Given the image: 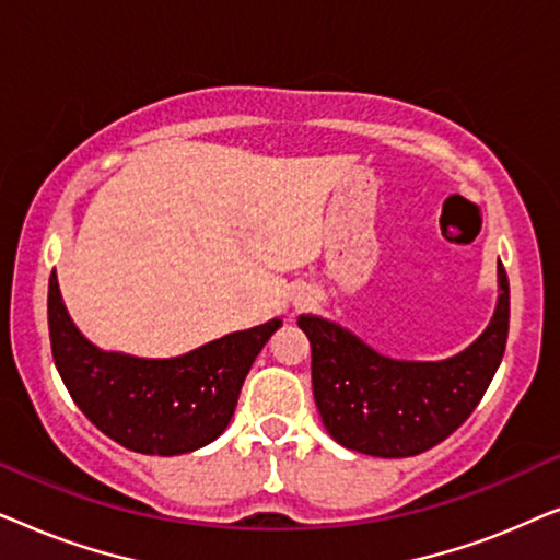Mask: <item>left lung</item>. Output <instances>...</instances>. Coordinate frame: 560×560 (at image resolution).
Returning a JSON list of instances; mask_svg holds the SVG:
<instances>
[{"label": "left lung", "instance_id": "8db88e82", "mask_svg": "<svg viewBox=\"0 0 560 560\" xmlns=\"http://www.w3.org/2000/svg\"><path fill=\"white\" fill-rule=\"evenodd\" d=\"M500 290L487 331L443 362H397L331 320L298 318L311 341L313 397L334 441L382 458L418 456L446 441L485 397L504 357L510 282L502 262Z\"/></svg>", "mask_w": 560, "mask_h": 560}]
</instances>
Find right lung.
I'll return each instance as SVG.
<instances>
[{
	"mask_svg": "<svg viewBox=\"0 0 560 560\" xmlns=\"http://www.w3.org/2000/svg\"><path fill=\"white\" fill-rule=\"evenodd\" d=\"M267 320L175 359H137L89 343L68 318L56 270L48 285V328L58 374L83 416L137 454H188L219 439L267 339Z\"/></svg>",
	"mask_w": 560,
	"mask_h": 560,
	"instance_id": "obj_1",
	"label": "right lung"
}]
</instances>
